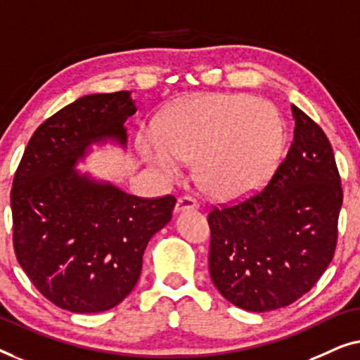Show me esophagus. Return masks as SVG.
<instances>
[{"label":"esophagus","instance_id":"obj_1","mask_svg":"<svg viewBox=\"0 0 360 360\" xmlns=\"http://www.w3.org/2000/svg\"><path fill=\"white\" fill-rule=\"evenodd\" d=\"M199 207V204H197V200L194 199L192 195H182L178 199V202H176V207H174V212H184V210H194Z\"/></svg>","mask_w":360,"mask_h":360}]
</instances>
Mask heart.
<instances>
[{"label":"heart","mask_w":360,"mask_h":360,"mask_svg":"<svg viewBox=\"0 0 360 360\" xmlns=\"http://www.w3.org/2000/svg\"><path fill=\"white\" fill-rule=\"evenodd\" d=\"M283 140L274 108L245 94H204L174 104L158 131L140 136V153L166 174L194 161L200 187L220 199L255 191L276 163Z\"/></svg>","instance_id":"1"}]
</instances>
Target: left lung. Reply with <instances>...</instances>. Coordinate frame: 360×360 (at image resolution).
Returning <instances> with one entry per match:
<instances>
[{
	"mask_svg": "<svg viewBox=\"0 0 360 360\" xmlns=\"http://www.w3.org/2000/svg\"><path fill=\"white\" fill-rule=\"evenodd\" d=\"M292 115V145L269 184L238 204L214 207L207 217L212 282L248 311L298 300L336 250L342 187L331 143L297 105Z\"/></svg>",
	"mask_w": 360,
	"mask_h": 360,
	"instance_id": "left-lung-1",
	"label": "left lung"
}]
</instances>
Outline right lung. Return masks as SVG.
<instances>
[{"label":"right lung","instance_id":"add662e5","mask_svg":"<svg viewBox=\"0 0 360 360\" xmlns=\"http://www.w3.org/2000/svg\"><path fill=\"white\" fill-rule=\"evenodd\" d=\"M130 91L88 94L30 136L11 189L13 245L34 287L63 310L99 313L134 290L150 238L171 220L173 195L143 199L75 166L89 146L127 145Z\"/></svg>","mask_w":360,"mask_h":360}]
</instances>
